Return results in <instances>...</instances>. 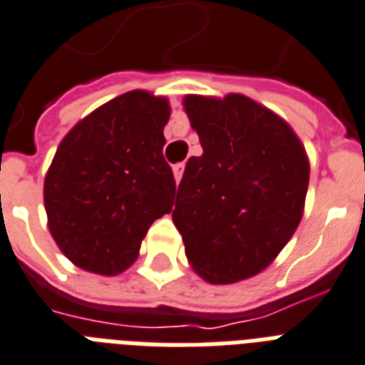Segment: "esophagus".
<instances>
[{
	"instance_id": "1",
	"label": "esophagus",
	"mask_w": 365,
	"mask_h": 365,
	"mask_svg": "<svg viewBox=\"0 0 365 365\" xmlns=\"http://www.w3.org/2000/svg\"><path fill=\"white\" fill-rule=\"evenodd\" d=\"M183 168H185V166H183V163L174 164V178H176V182H180V180H182Z\"/></svg>"
}]
</instances>
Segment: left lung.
I'll return each instance as SVG.
<instances>
[{
    "mask_svg": "<svg viewBox=\"0 0 365 365\" xmlns=\"http://www.w3.org/2000/svg\"><path fill=\"white\" fill-rule=\"evenodd\" d=\"M202 155L185 164L172 220L208 283L262 272L302 218L310 166L287 122L239 93L187 96Z\"/></svg>",
    "mask_w": 365,
    "mask_h": 365,
    "instance_id": "1",
    "label": "left lung"
}]
</instances>
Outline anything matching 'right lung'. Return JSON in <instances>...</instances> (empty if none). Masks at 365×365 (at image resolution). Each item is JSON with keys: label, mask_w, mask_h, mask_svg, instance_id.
<instances>
[{"label": "right lung", "mask_w": 365, "mask_h": 365, "mask_svg": "<svg viewBox=\"0 0 365 365\" xmlns=\"http://www.w3.org/2000/svg\"><path fill=\"white\" fill-rule=\"evenodd\" d=\"M168 116L164 97L128 91L61 141L43 202L55 243L78 268L124 272L153 222L172 210L176 180L163 155Z\"/></svg>", "instance_id": "right-lung-1"}]
</instances>
